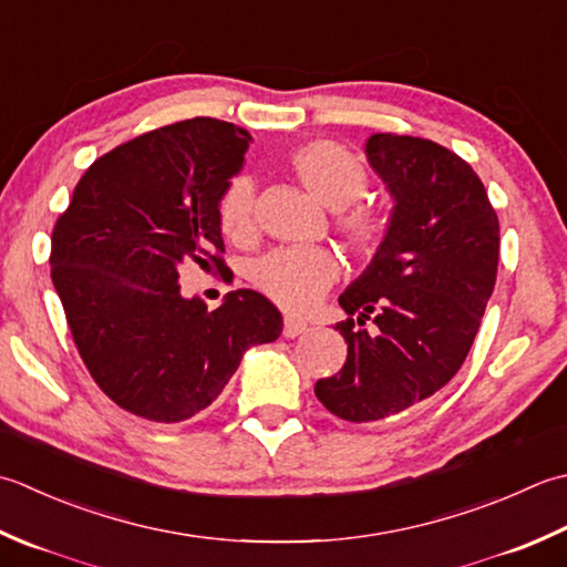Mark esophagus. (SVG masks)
Returning a JSON list of instances; mask_svg holds the SVG:
<instances>
[{"mask_svg": "<svg viewBox=\"0 0 567 567\" xmlns=\"http://www.w3.org/2000/svg\"><path fill=\"white\" fill-rule=\"evenodd\" d=\"M307 331V324L302 319H295V317H285V327H282V334L287 339H295L299 334H305Z\"/></svg>", "mask_w": 567, "mask_h": 567, "instance_id": "obj_1", "label": "esophagus"}]
</instances>
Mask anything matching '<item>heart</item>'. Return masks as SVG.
Masks as SVG:
<instances>
[{
  "instance_id": "heart-1",
  "label": "heart",
  "mask_w": 567,
  "mask_h": 567,
  "mask_svg": "<svg viewBox=\"0 0 567 567\" xmlns=\"http://www.w3.org/2000/svg\"><path fill=\"white\" fill-rule=\"evenodd\" d=\"M297 179L319 204L343 210L337 228L353 252L371 258L388 238V220L369 208H351L369 192V172L351 150L337 142H309L292 154ZM218 226L233 243L255 236V186L238 176L218 202ZM250 277L258 290L287 312L305 315L339 277L337 255L327 248H277L252 262Z\"/></svg>"
}]
</instances>
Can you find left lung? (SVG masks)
Returning <instances> with one entry per match:
<instances>
[{"instance_id": "left-lung-1", "label": "left lung", "mask_w": 567, "mask_h": 567, "mask_svg": "<svg viewBox=\"0 0 567 567\" xmlns=\"http://www.w3.org/2000/svg\"><path fill=\"white\" fill-rule=\"evenodd\" d=\"M365 154L395 208L383 248L339 297L347 363L315 385L321 405L349 423L393 417L454 379L498 268L496 210L467 162L393 132L371 135Z\"/></svg>"}]
</instances>
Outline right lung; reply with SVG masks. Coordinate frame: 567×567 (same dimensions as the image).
I'll use <instances>...</instances> for the list:
<instances>
[{
	"label": "right lung",
	"instance_id": "obj_1",
	"mask_svg": "<svg viewBox=\"0 0 567 567\" xmlns=\"http://www.w3.org/2000/svg\"><path fill=\"white\" fill-rule=\"evenodd\" d=\"M250 135L194 117L95 159L53 226L51 280L85 369L110 401L182 423L216 401L255 343L282 331L260 292H228L208 312L182 297L179 270H228L218 202Z\"/></svg>",
	"mask_w": 567,
	"mask_h": 567
}]
</instances>
